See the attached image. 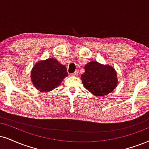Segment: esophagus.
Segmentation results:
<instances>
[{"label": "esophagus", "instance_id": "1", "mask_svg": "<svg viewBox=\"0 0 149 149\" xmlns=\"http://www.w3.org/2000/svg\"><path fill=\"white\" fill-rule=\"evenodd\" d=\"M78 74H79V72H78V71H75L74 73H72V76H74V77H77V76H78Z\"/></svg>", "mask_w": 149, "mask_h": 149}]
</instances>
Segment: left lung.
I'll return each mask as SVG.
<instances>
[{
	"instance_id": "left-lung-1",
	"label": "left lung",
	"mask_w": 149,
	"mask_h": 149,
	"mask_svg": "<svg viewBox=\"0 0 149 149\" xmlns=\"http://www.w3.org/2000/svg\"><path fill=\"white\" fill-rule=\"evenodd\" d=\"M81 81L85 88L95 96H104L117 87L118 81L116 71L113 67L91 61L85 65Z\"/></svg>"
}]
</instances>
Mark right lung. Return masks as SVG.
<instances>
[{
	"mask_svg": "<svg viewBox=\"0 0 149 149\" xmlns=\"http://www.w3.org/2000/svg\"><path fill=\"white\" fill-rule=\"evenodd\" d=\"M68 76L65 66L54 58L37 62L31 71L33 85L41 92H49L56 88Z\"/></svg>",
	"mask_w": 149,
	"mask_h": 149,
	"instance_id": "right-lung-1",
	"label": "right lung"
}]
</instances>
